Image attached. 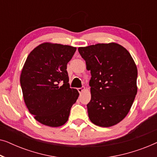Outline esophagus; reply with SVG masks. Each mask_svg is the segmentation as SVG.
<instances>
[{"label": "esophagus", "instance_id": "obj_1", "mask_svg": "<svg viewBox=\"0 0 157 157\" xmlns=\"http://www.w3.org/2000/svg\"><path fill=\"white\" fill-rule=\"evenodd\" d=\"M77 90H78V91L79 92V94H81V93H82V92L85 90V87L78 88V89H77Z\"/></svg>", "mask_w": 157, "mask_h": 157}]
</instances>
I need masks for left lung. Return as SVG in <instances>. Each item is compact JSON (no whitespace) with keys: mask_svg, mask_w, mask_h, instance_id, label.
<instances>
[{"mask_svg":"<svg viewBox=\"0 0 157 157\" xmlns=\"http://www.w3.org/2000/svg\"><path fill=\"white\" fill-rule=\"evenodd\" d=\"M91 71V98L87 104L92 123L109 127L128 114L137 93V68L129 52L116 43L79 47Z\"/></svg>","mask_w":157,"mask_h":157,"instance_id":"1","label":"left lung"}]
</instances>
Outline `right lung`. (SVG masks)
I'll return each mask as SVG.
<instances>
[{
    "mask_svg": "<svg viewBox=\"0 0 157 157\" xmlns=\"http://www.w3.org/2000/svg\"><path fill=\"white\" fill-rule=\"evenodd\" d=\"M76 48L44 43L28 56L20 82L29 112L44 125L58 127L68 121L79 96L70 88L66 71Z\"/></svg>",
    "mask_w": 157,
    "mask_h": 157,
    "instance_id": "right-lung-1",
    "label": "right lung"
}]
</instances>
